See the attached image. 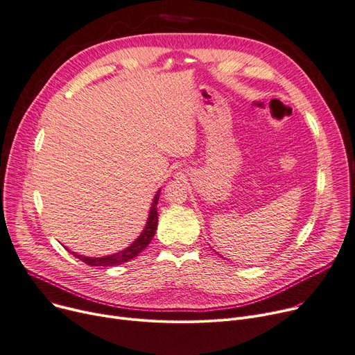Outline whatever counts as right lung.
<instances>
[{"label": "right lung", "mask_w": 355, "mask_h": 355, "mask_svg": "<svg viewBox=\"0 0 355 355\" xmlns=\"http://www.w3.org/2000/svg\"><path fill=\"white\" fill-rule=\"evenodd\" d=\"M159 193H161V190L157 191V194H155V197L153 200V204H151V208H150V214H148V220H147V224H146L143 232L138 235V239L132 244H130V247L124 248L120 252H115V254H111V255H104V257H84V255L76 254L73 251H69V252L73 254L74 257H77L78 259H81L83 263H85L87 266H91V267L121 266V264L130 261V259L135 258L139 252H143V250L151 243L154 234H155L157 224H158L157 202H158V198H159Z\"/></svg>", "instance_id": "right-lung-1"}]
</instances>
